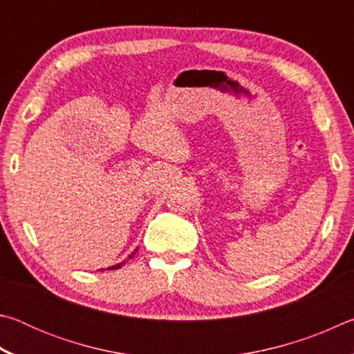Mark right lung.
I'll return each instance as SVG.
<instances>
[{
  "label": "right lung",
  "instance_id": "right-lung-1",
  "mask_svg": "<svg viewBox=\"0 0 354 354\" xmlns=\"http://www.w3.org/2000/svg\"><path fill=\"white\" fill-rule=\"evenodd\" d=\"M137 250H139V248H136L134 251H133V253H131L129 256H128V259H131V257H133L136 253H137ZM127 259V261H128ZM127 261H123V262H120V263H117V266H112V267H107V270H111V268H120V267H122V266H124V262H127ZM100 270H101V268H100Z\"/></svg>",
  "mask_w": 354,
  "mask_h": 354
}]
</instances>
